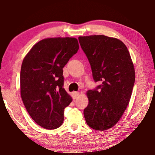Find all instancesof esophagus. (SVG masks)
Listing matches in <instances>:
<instances>
[{
	"instance_id": "1",
	"label": "esophagus",
	"mask_w": 155,
	"mask_h": 155,
	"mask_svg": "<svg viewBox=\"0 0 155 155\" xmlns=\"http://www.w3.org/2000/svg\"><path fill=\"white\" fill-rule=\"evenodd\" d=\"M72 95H73V99H76V98H78V96H79V92H73V93H72Z\"/></svg>"
}]
</instances>
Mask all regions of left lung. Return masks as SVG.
<instances>
[{"label":"left lung","mask_w":155,"mask_h":155,"mask_svg":"<svg viewBox=\"0 0 155 155\" xmlns=\"http://www.w3.org/2000/svg\"><path fill=\"white\" fill-rule=\"evenodd\" d=\"M90 63L94 82H101L87 94L84 109L87 124L106 130L117 124L130 101L135 73L126 45L119 39L104 35L78 37Z\"/></svg>","instance_id":"1"}]
</instances>
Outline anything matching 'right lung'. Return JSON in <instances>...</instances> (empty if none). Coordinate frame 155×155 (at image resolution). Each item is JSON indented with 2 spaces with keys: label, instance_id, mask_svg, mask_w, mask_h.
Wrapping results in <instances>:
<instances>
[{
  "label": "right lung",
  "instance_id": "obj_1",
  "mask_svg": "<svg viewBox=\"0 0 155 155\" xmlns=\"http://www.w3.org/2000/svg\"><path fill=\"white\" fill-rule=\"evenodd\" d=\"M78 49L75 38H48L36 44L22 61L21 97L31 118L44 128L63 124L64 109L72 101L63 88V68Z\"/></svg>",
  "mask_w": 155,
  "mask_h": 155
}]
</instances>
